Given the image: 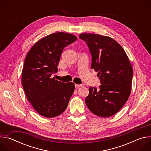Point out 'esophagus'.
<instances>
[{
	"label": "esophagus",
	"mask_w": 151,
	"mask_h": 151,
	"mask_svg": "<svg viewBox=\"0 0 151 151\" xmlns=\"http://www.w3.org/2000/svg\"><path fill=\"white\" fill-rule=\"evenodd\" d=\"M75 86L76 88H79V87H82V84H75Z\"/></svg>",
	"instance_id": "34e87169"
}]
</instances>
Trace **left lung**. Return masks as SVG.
I'll use <instances>...</instances> for the list:
<instances>
[{
	"mask_svg": "<svg viewBox=\"0 0 151 151\" xmlns=\"http://www.w3.org/2000/svg\"><path fill=\"white\" fill-rule=\"evenodd\" d=\"M79 38L86 42L91 55V69L98 72L101 85L90 87L85 103L90 111L101 117L115 115L130 96L133 69L122 47L112 38L96 34L83 33Z\"/></svg>",
	"mask_w": 151,
	"mask_h": 151,
	"instance_id": "left-lung-1",
	"label": "left lung"
}]
</instances>
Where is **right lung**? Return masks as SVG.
I'll return each mask as SVG.
<instances>
[{"mask_svg":"<svg viewBox=\"0 0 151 151\" xmlns=\"http://www.w3.org/2000/svg\"><path fill=\"white\" fill-rule=\"evenodd\" d=\"M76 40L68 33H52L37 42L26 55L22 85L29 101L43 116H57L67 108L75 84L58 81L51 75L57 72L64 47Z\"/></svg>","mask_w":151,"mask_h":151,"instance_id":"right-lung-1","label":"right lung"}]
</instances>
